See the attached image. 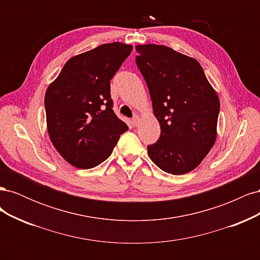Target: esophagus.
Here are the masks:
<instances>
[{
  "mask_svg": "<svg viewBox=\"0 0 260 260\" xmlns=\"http://www.w3.org/2000/svg\"><path fill=\"white\" fill-rule=\"evenodd\" d=\"M139 122H140V116H138V115L133 116V118H132V124L135 125V127H137V125L139 124Z\"/></svg>",
  "mask_w": 260,
  "mask_h": 260,
  "instance_id": "esophagus-1",
  "label": "esophagus"
}]
</instances>
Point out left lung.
Wrapping results in <instances>:
<instances>
[{
  "label": "left lung",
  "instance_id": "8db88e82",
  "mask_svg": "<svg viewBox=\"0 0 260 260\" xmlns=\"http://www.w3.org/2000/svg\"><path fill=\"white\" fill-rule=\"evenodd\" d=\"M136 50L160 124L158 141L147 146L149 158L168 174H187L216 142L217 93L196 59L165 45H137Z\"/></svg>",
  "mask_w": 260,
  "mask_h": 260
}]
</instances>
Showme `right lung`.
Masks as SVG:
<instances>
[{
  "label": "right lung",
  "instance_id": "obj_1",
  "mask_svg": "<svg viewBox=\"0 0 260 260\" xmlns=\"http://www.w3.org/2000/svg\"><path fill=\"white\" fill-rule=\"evenodd\" d=\"M131 51L132 45L114 42L77 55L45 92L50 139L62 158L77 168L103 162L128 130L113 111L109 82Z\"/></svg>",
  "mask_w": 260,
  "mask_h": 260
}]
</instances>
